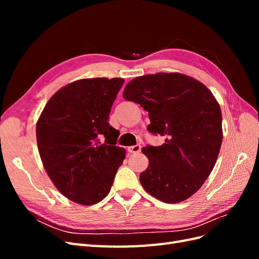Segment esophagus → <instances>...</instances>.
Masks as SVG:
<instances>
[{
    "instance_id": "34e87169",
    "label": "esophagus",
    "mask_w": 259,
    "mask_h": 259,
    "mask_svg": "<svg viewBox=\"0 0 259 259\" xmlns=\"http://www.w3.org/2000/svg\"><path fill=\"white\" fill-rule=\"evenodd\" d=\"M127 150H128L130 153H137V152H139L140 150H142V146H140V145L132 146V147H128Z\"/></svg>"
}]
</instances>
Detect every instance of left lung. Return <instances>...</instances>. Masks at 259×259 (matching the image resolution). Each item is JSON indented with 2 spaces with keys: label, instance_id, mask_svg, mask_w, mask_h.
<instances>
[{
  "label": "left lung",
  "instance_id": "1",
  "mask_svg": "<svg viewBox=\"0 0 259 259\" xmlns=\"http://www.w3.org/2000/svg\"><path fill=\"white\" fill-rule=\"evenodd\" d=\"M123 97L149 113L147 130L165 137L143 149L149 166L139 176L145 190L165 203L197 192L209 176L223 142L222 111L205 85L182 73L135 77Z\"/></svg>",
  "mask_w": 259,
  "mask_h": 259
}]
</instances>
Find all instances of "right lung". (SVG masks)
Masks as SVG:
<instances>
[{"mask_svg": "<svg viewBox=\"0 0 259 259\" xmlns=\"http://www.w3.org/2000/svg\"><path fill=\"white\" fill-rule=\"evenodd\" d=\"M123 83L119 77L70 83L52 96L36 123L46 171L57 189L79 204L106 198L125 159L124 148L115 146L119 133L108 122Z\"/></svg>", "mask_w": 259, "mask_h": 259, "instance_id": "right-lung-1", "label": "right lung"}]
</instances>
